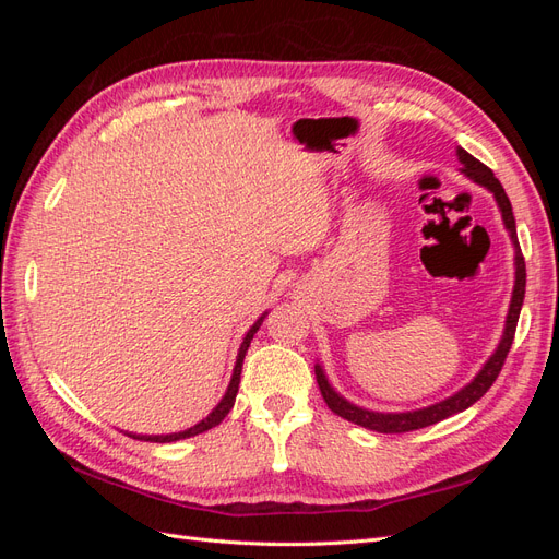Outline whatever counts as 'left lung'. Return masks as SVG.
I'll list each match as a JSON object with an SVG mask.
<instances>
[{
	"instance_id": "obj_1",
	"label": "left lung",
	"mask_w": 559,
	"mask_h": 559,
	"mask_svg": "<svg viewBox=\"0 0 559 559\" xmlns=\"http://www.w3.org/2000/svg\"><path fill=\"white\" fill-rule=\"evenodd\" d=\"M456 158L462 163V175L468 177L473 183L483 186L489 193L495 195L497 200V207L501 212L503 218V226L509 230V238L513 242V251H515V284H513V296H511V306H509V314H506V324H503V333H501V341L497 345V349L492 352V357H489L483 368L476 373L468 384H464L460 392H454L452 396L431 403L427 408H417V411H405V413H378V411H368L361 408V405L347 401L345 396H341L333 389V384L329 382L324 368L321 364H314V376H317V384H319V392L324 396L329 408L347 421H354V425H359L364 429L370 431H378V433H405V431H415L421 427H429L436 425V421L448 419L456 413H462L466 408H471L473 403H476L480 396H485V392L492 382L497 380L499 370L506 361V354H509L511 345H513V335H515V326H518V317L522 310V300H524V284H527V273H524V259H522V251L518 245V230H515V216H513V207H511V200L506 195L503 186L499 183V179L495 177V173L485 167L480 160L473 158L471 154L462 146H456Z\"/></svg>"
}]
</instances>
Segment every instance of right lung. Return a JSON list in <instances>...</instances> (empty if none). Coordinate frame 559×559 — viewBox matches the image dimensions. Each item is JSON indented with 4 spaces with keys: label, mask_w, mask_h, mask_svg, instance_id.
<instances>
[{
    "label": "right lung",
    "mask_w": 559,
    "mask_h": 559,
    "mask_svg": "<svg viewBox=\"0 0 559 559\" xmlns=\"http://www.w3.org/2000/svg\"><path fill=\"white\" fill-rule=\"evenodd\" d=\"M265 317H267V312H263L257 321H253V324L249 326V331L245 333L242 343H240V349H238V357H235V368H233V376H230L226 394L222 396V401L216 403V408H214L205 419H200L198 425H193L191 429H183V431H177V433H158V436H154V433H151V436H148V433H130V431H126V433L132 436V438H138V441L175 443V441H181V438H191V436H198V433H202V431H210V429L216 427V425H222L224 417L230 413V408L235 405V396H238L240 376H242V364H245V357H247V349H249V345H251V341H253V333H257V331L261 329Z\"/></svg>",
    "instance_id": "add662e5"
}]
</instances>
